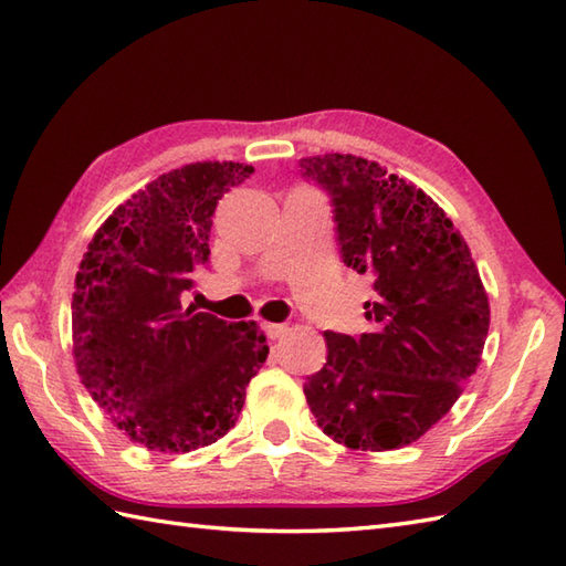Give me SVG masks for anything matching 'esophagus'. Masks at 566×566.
I'll return each mask as SVG.
<instances>
[{
  "label": "esophagus",
  "mask_w": 566,
  "mask_h": 566,
  "mask_svg": "<svg viewBox=\"0 0 566 566\" xmlns=\"http://www.w3.org/2000/svg\"><path fill=\"white\" fill-rule=\"evenodd\" d=\"M262 328H264V333L270 335L272 340H276V338H284L286 331H290V328L284 326V323H262Z\"/></svg>",
  "instance_id": "34e87169"
}]
</instances>
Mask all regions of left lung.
<instances>
[{"mask_svg": "<svg viewBox=\"0 0 566 566\" xmlns=\"http://www.w3.org/2000/svg\"><path fill=\"white\" fill-rule=\"evenodd\" d=\"M328 191L343 262L371 276L375 331L323 333L328 359L304 394L318 428L350 450H399L450 411L482 363L489 296L469 252L436 201L357 155L302 158Z\"/></svg>", "mask_w": 566, "mask_h": 566, "instance_id": "left-lung-1", "label": "left lung"}]
</instances>
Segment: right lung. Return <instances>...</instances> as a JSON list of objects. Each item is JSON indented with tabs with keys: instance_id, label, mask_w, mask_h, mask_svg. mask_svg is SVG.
Instances as JSON below:
<instances>
[{
	"instance_id": "1",
	"label": "right lung",
	"mask_w": 566,
	"mask_h": 566,
	"mask_svg": "<svg viewBox=\"0 0 566 566\" xmlns=\"http://www.w3.org/2000/svg\"><path fill=\"white\" fill-rule=\"evenodd\" d=\"M252 175L243 163H191L153 179L106 219L72 292V355L84 389L130 442L191 452L235 426L268 359L255 321L185 308L209 260L216 203Z\"/></svg>"
}]
</instances>
